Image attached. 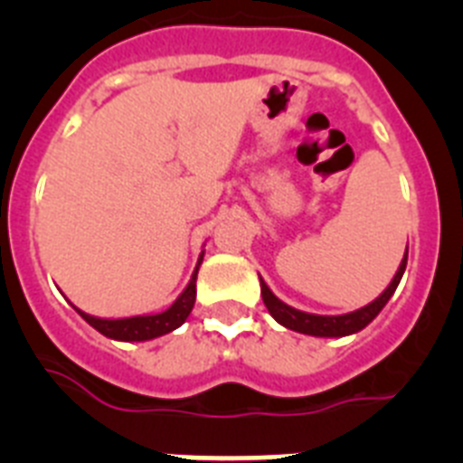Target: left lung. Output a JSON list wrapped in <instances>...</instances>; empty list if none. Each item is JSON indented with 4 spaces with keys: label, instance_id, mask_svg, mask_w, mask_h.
Segmentation results:
<instances>
[{
    "label": "left lung",
    "instance_id": "1",
    "mask_svg": "<svg viewBox=\"0 0 463 463\" xmlns=\"http://www.w3.org/2000/svg\"><path fill=\"white\" fill-rule=\"evenodd\" d=\"M406 264H408V248L406 252H403V260H401L394 278H392L390 285L383 289V294L375 297L371 304L353 310V313L317 315V313H306V310L292 308V306H288L285 301H280V298L271 292V288H269L267 282H264V278L260 276L261 298H264V306L269 308L273 320H276L278 325L285 326V329H292V331H298V334H308V336H317V338H343V336H350V334H357V331H362L364 326H369L371 322L378 317L380 310L387 306L392 294H394L396 288H399L403 271H406Z\"/></svg>",
    "mask_w": 463,
    "mask_h": 463
}]
</instances>
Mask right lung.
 Masks as SVG:
<instances>
[{"mask_svg":"<svg viewBox=\"0 0 463 463\" xmlns=\"http://www.w3.org/2000/svg\"><path fill=\"white\" fill-rule=\"evenodd\" d=\"M203 261V250L196 260V267L192 271L190 282H187V288L178 294L174 304L169 306L162 313H150V315H132V317H97V315H90L85 310L76 308L73 310L88 322L90 326L99 331L101 336L113 338V341H122V343H141V341H153V338L165 336L169 331L178 329L183 322L190 317L192 308H194V298H196V273H199V267H202Z\"/></svg>","mask_w":463,"mask_h":463,"instance_id":"add662e5","label":"right lung"}]
</instances>
